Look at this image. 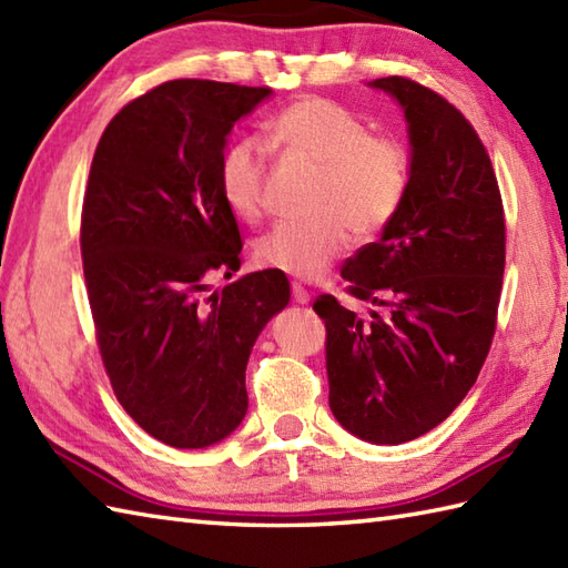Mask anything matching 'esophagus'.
Segmentation results:
<instances>
[{
    "instance_id": "34e87169",
    "label": "esophagus",
    "mask_w": 568,
    "mask_h": 568,
    "mask_svg": "<svg viewBox=\"0 0 568 568\" xmlns=\"http://www.w3.org/2000/svg\"><path fill=\"white\" fill-rule=\"evenodd\" d=\"M291 291H293V300L297 305H307L310 303V293L305 291L303 283H291Z\"/></svg>"
}]
</instances>
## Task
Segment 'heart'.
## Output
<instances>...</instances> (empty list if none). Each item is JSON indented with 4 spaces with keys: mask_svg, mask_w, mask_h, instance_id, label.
<instances>
[{
    "mask_svg": "<svg viewBox=\"0 0 568 568\" xmlns=\"http://www.w3.org/2000/svg\"><path fill=\"white\" fill-rule=\"evenodd\" d=\"M275 146L320 165L312 192L315 214L277 222L253 256L263 268L285 275H322L358 236L381 232L400 212L409 187V153L400 141L373 136L346 106L324 98H300L268 119ZM265 151L256 139H236L220 155L216 183L222 200L241 220H256L263 202Z\"/></svg>",
    "mask_w": 568,
    "mask_h": 568,
    "instance_id": "heart-1",
    "label": "heart"
}]
</instances>
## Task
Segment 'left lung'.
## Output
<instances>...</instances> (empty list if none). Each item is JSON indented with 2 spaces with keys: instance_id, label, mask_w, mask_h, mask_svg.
Segmentation results:
<instances>
[{
  "instance_id": "8db88e82",
  "label": "left lung",
  "mask_w": 568,
  "mask_h": 568,
  "mask_svg": "<svg viewBox=\"0 0 568 568\" xmlns=\"http://www.w3.org/2000/svg\"><path fill=\"white\" fill-rule=\"evenodd\" d=\"M371 88L400 102L409 187L373 244L344 263L346 293L376 305L358 317L334 295L327 327L329 407L371 444H403L454 413L496 334L505 271V214L490 155L442 94L400 75Z\"/></svg>"
}]
</instances>
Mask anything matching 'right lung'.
<instances>
[{"label":"right lung","mask_w":568,"mask_h":568,"mask_svg":"<svg viewBox=\"0 0 568 568\" xmlns=\"http://www.w3.org/2000/svg\"><path fill=\"white\" fill-rule=\"evenodd\" d=\"M271 94L171 80L106 124L82 202L80 251L94 334L116 400L175 449L229 437L246 415V364L291 300L281 271L241 268V234L216 165L229 131Z\"/></svg>","instance_id":"add662e5"}]
</instances>
